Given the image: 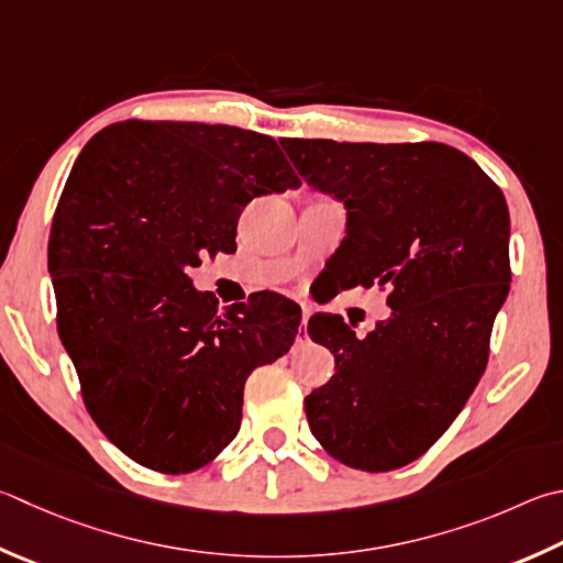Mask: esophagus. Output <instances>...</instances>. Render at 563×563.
<instances>
[{"mask_svg": "<svg viewBox=\"0 0 563 563\" xmlns=\"http://www.w3.org/2000/svg\"><path fill=\"white\" fill-rule=\"evenodd\" d=\"M308 317H310V308H308V305H302V322H300V330H305V327H308Z\"/></svg>", "mask_w": 563, "mask_h": 563, "instance_id": "esophagus-1", "label": "esophagus"}]
</instances>
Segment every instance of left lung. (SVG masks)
I'll return each mask as SVG.
<instances>
[{
  "instance_id": "1",
  "label": "left lung",
  "mask_w": 563,
  "mask_h": 563,
  "mask_svg": "<svg viewBox=\"0 0 563 563\" xmlns=\"http://www.w3.org/2000/svg\"><path fill=\"white\" fill-rule=\"evenodd\" d=\"M310 187L346 207L342 290H388V320L356 336L340 314L308 332L336 374L305 398L312 435L340 463L388 473L421 457L463 411L509 292L503 189L441 142L285 140Z\"/></svg>"
}]
</instances>
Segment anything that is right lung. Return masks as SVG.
<instances>
[{
  "instance_id": "1",
  "label": "right lung",
  "mask_w": 563,
  "mask_h": 563,
  "mask_svg": "<svg viewBox=\"0 0 563 563\" xmlns=\"http://www.w3.org/2000/svg\"><path fill=\"white\" fill-rule=\"evenodd\" d=\"M280 145L231 125L125 120L88 142L60 191L58 336L90 418L157 473L211 463L239 433L249 374L298 334L300 308L283 295L219 310L189 278L207 253L236 251L251 199L300 187Z\"/></svg>"
}]
</instances>
